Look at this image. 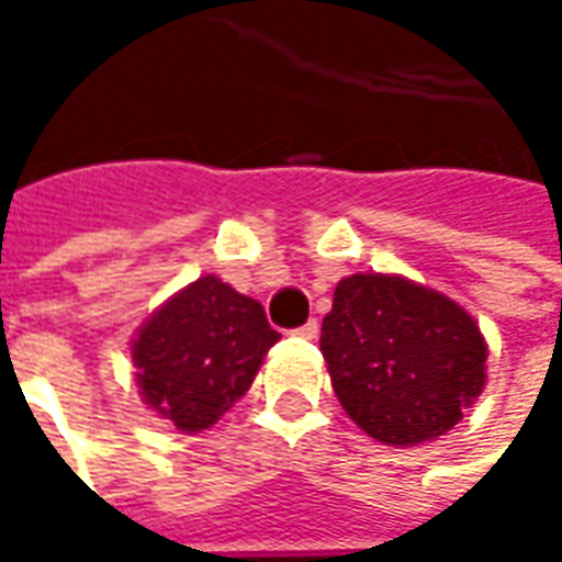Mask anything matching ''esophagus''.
I'll list each match as a JSON object with an SVG mask.
<instances>
[{"instance_id":"34e87169","label":"esophagus","mask_w":562,"mask_h":562,"mask_svg":"<svg viewBox=\"0 0 562 562\" xmlns=\"http://www.w3.org/2000/svg\"><path fill=\"white\" fill-rule=\"evenodd\" d=\"M292 335L301 337V340H316V335H319V322H316V319L304 322L301 328H294Z\"/></svg>"}]
</instances>
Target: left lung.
<instances>
[{
	"label": "left lung",
	"mask_w": 562,
	"mask_h": 562,
	"mask_svg": "<svg viewBox=\"0 0 562 562\" xmlns=\"http://www.w3.org/2000/svg\"><path fill=\"white\" fill-rule=\"evenodd\" d=\"M319 347L337 402L383 445L435 441L484 390L477 322L404 277L352 273L337 282Z\"/></svg>",
	"instance_id": "obj_1"
}]
</instances>
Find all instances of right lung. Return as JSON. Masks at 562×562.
<instances>
[{
  "label": "right lung",
  "instance_id": "obj_1",
  "mask_svg": "<svg viewBox=\"0 0 562 562\" xmlns=\"http://www.w3.org/2000/svg\"><path fill=\"white\" fill-rule=\"evenodd\" d=\"M277 340L265 307L210 273L172 294L139 328L136 386L179 431L210 429L246 395Z\"/></svg>",
  "mask_w": 562,
  "mask_h": 562
}]
</instances>
